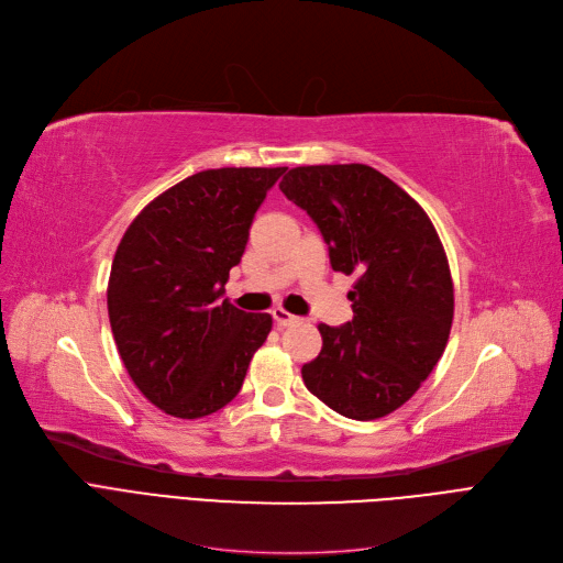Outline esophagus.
I'll list each match as a JSON object with an SVG mask.
<instances>
[{
  "label": "esophagus",
  "mask_w": 563,
  "mask_h": 563,
  "mask_svg": "<svg viewBox=\"0 0 563 563\" xmlns=\"http://www.w3.org/2000/svg\"><path fill=\"white\" fill-rule=\"evenodd\" d=\"M273 319H275V323H277L279 328H284V325H294V323H298V321H300L296 314L286 312L284 307H275V309H273Z\"/></svg>",
  "instance_id": "34e87169"
}]
</instances>
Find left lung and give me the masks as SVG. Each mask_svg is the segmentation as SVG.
Here are the masks:
<instances>
[{
	"instance_id": "1",
	"label": "left lung",
	"mask_w": 563,
	"mask_h": 563,
	"mask_svg": "<svg viewBox=\"0 0 563 563\" xmlns=\"http://www.w3.org/2000/svg\"><path fill=\"white\" fill-rule=\"evenodd\" d=\"M279 188L321 230L335 273L358 275L354 319L319 325L323 346L302 382L342 417L391 415L450 340L454 286L438 232L419 202L361 163L294 167Z\"/></svg>"
}]
</instances>
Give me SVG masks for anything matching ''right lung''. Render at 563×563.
Segmentation results:
<instances>
[{
	"label": "right lung",
	"instance_id": "add662e5",
	"mask_svg": "<svg viewBox=\"0 0 563 563\" xmlns=\"http://www.w3.org/2000/svg\"><path fill=\"white\" fill-rule=\"evenodd\" d=\"M286 167L205 169L167 188L130 223L111 263L107 307L137 389L165 415L200 419L242 389L273 331L269 314L228 300L258 207Z\"/></svg>",
	"mask_w": 563,
	"mask_h": 563
}]
</instances>
